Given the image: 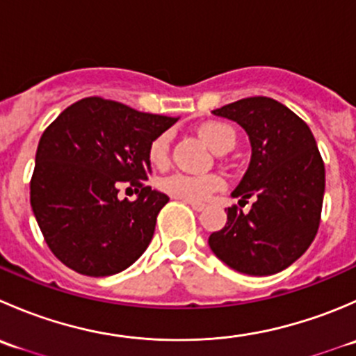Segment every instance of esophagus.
<instances>
[{"label": "esophagus", "instance_id": "obj_1", "mask_svg": "<svg viewBox=\"0 0 356 356\" xmlns=\"http://www.w3.org/2000/svg\"><path fill=\"white\" fill-rule=\"evenodd\" d=\"M188 203L191 204L193 210H196V211H203L204 210V204L203 203H191V201H188Z\"/></svg>", "mask_w": 356, "mask_h": 356}]
</instances>
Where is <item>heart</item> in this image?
Segmentation results:
<instances>
[{"label":"heart","mask_w":356,"mask_h":356,"mask_svg":"<svg viewBox=\"0 0 356 356\" xmlns=\"http://www.w3.org/2000/svg\"><path fill=\"white\" fill-rule=\"evenodd\" d=\"M200 138L210 146L213 152L232 148L236 143V132L231 125L222 124V122H207L200 127ZM168 134L158 136L155 141L149 145V161L156 167L167 163L168 160ZM160 189L167 193L172 198L182 201H191V203H201L207 201L213 193L224 189L225 182L220 175L208 174V175H189L175 172V174L167 175L160 181Z\"/></svg>","instance_id":"1"}]
</instances>
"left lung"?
I'll return each instance as SVG.
<instances>
[{
  "label": "left lung",
  "instance_id": "obj_1",
  "mask_svg": "<svg viewBox=\"0 0 356 356\" xmlns=\"http://www.w3.org/2000/svg\"><path fill=\"white\" fill-rule=\"evenodd\" d=\"M241 125L251 160L232 198L257 201L245 213L227 208L224 229L208 245L227 267L248 275H272L296 261L317 234L325 168L310 127L267 96L239 99L211 111Z\"/></svg>",
  "mask_w": 356,
  "mask_h": 356
}]
</instances>
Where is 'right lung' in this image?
I'll return each instance as SVG.
<instances>
[{"instance_id":"right-lung-1","label":"right lung","mask_w":356,"mask_h":356,"mask_svg":"<svg viewBox=\"0 0 356 356\" xmlns=\"http://www.w3.org/2000/svg\"><path fill=\"white\" fill-rule=\"evenodd\" d=\"M122 103L84 98L65 108L39 139L31 207L49 250L68 268L105 277L146 251L168 196L141 184L149 145L177 122ZM131 181L140 195L118 200Z\"/></svg>"}]
</instances>
